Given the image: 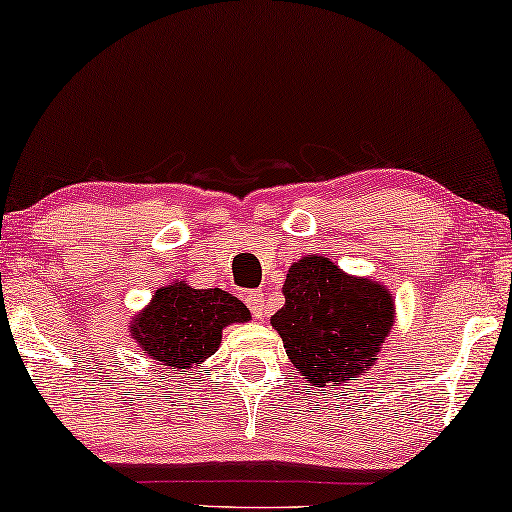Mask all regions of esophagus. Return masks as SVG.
I'll return each instance as SVG.
<instances>
[{"label":"esophagus","mask_w":512,"mask_h":512,"mask_svg":"<svg viewBox=\"0 0 512 512\" xmlns=\"http://www.w3.org/2000/svg\"><path fill=\"white\" fill-rule=\"evenodd\" d=\"M246 303L250 307V312H253L257 319H262V316L266 314V303H264L262 291H250V294L246 296Z\"/></svg>","instance_id":"obj_1"}]
</instances>
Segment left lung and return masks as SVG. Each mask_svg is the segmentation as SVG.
<instances>
[{"instance_id": "obj_1", "label": "left lung", "mask_w": 512, "mask_h": 512, "mask_svg": "<svg viewBox=\"0 0 512 512\" xmlns=\"http://www.w3.org/2000/svg\"><path fill=\"white\" fill-rule=\"evenodd\" d=\"M285 305L271 316L289 360L316 387H339L367 373L394 323L392 294L351 278L328 257L291 266Z\"/></svg>"}]
</instances>
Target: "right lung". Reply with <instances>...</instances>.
I'll list each match as a JSON object with an SVG mask.
<instances>
[{
  "label": "right lung",
  "instance_id": "right-lung-1",
  "mask_svg": "<svg viewBox=\"0 0 512 512\" xmlns=\"http://www.w3.org/2000/svg\"><path fill=\"white\" fill-rule=\"evenodd\" d=\"M248 319V307L227 291L175 282L154 291L148 310L134 319L132 335L157 364L191 369L216 353L225 326Z\"/></svg>",
  "mask_w": 512,
  "mask_h": 512
}]
</instances>
